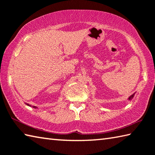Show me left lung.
<instances>
[{"instance_id": "left-lung-1", "label": "left lung", "mask_w": 155, "mask_h": 155, "mask_svg": "<svg viewBox=\"0 0 155 155\" xmlns=\"http://www.w3.org/2000/svg\"><path fill=\"white\" fill-rule=\"evenodd\" d=\"M135 94H136V92H135V93H134V94H132V95H130V96H129V97H128V99H127V100H129V101H130V100H131L132 99H133V98H134V95H135Z\"/></svg>"}]
</instances>
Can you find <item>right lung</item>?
Instances as JSON below:
<instances>
[{
  "instance_id": "obj_1",
  "label": "right lung",
  "mask_w": 155,
  "mask_h": 155,
  "mask_svg": "<svg viewBox=\"0 0 155 155\" xmlns=\"http://www.w3.org/2000/svg\"><path fill=\"white\" fill-rule=\"evenodd\" d=\"M25 104H26L27 106H30V107H32V108H38V107L35 106H32V105H30V104H28V103H26V102H25Z\"/></svg>"
}]
</instances>
